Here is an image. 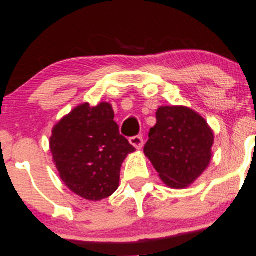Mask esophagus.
<instances>
[{
	"instance_id": "34e87169",
	"label": "esophagus",
	"mask_w": 256,
	"mask_h": 256,
	"mask_svg": "<svg viewBox=\"0 0 256 256\" xmlns=\"http://www.w3.org/2000/svg\"><path fill=\"white\" fill-rule=\"evenodd\" d=\"M130 144H132L134 147H136L138 150L142 148L144 146V138L142 136H132V138H130Z\"/></svg>"
}]
</instances>
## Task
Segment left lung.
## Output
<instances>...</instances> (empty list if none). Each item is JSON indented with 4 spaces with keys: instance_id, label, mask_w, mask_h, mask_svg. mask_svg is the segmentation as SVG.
<instances>
[{
    "instance_id": "left-lung-1",
    "label": "left lung",
    "mask_w": 256,
    "mask_h": 256,
    "mask_svg": "<svg viewBox=\"0 0 256 256\" xmlns=\"http://www.w3.org/2000/svg\"><path fill=\"white\" fill-rule=\"evenodd\" d=\"M144 152L171 188L192 184L208 167L214 135L207 121L186 106H161Z\"/></svg>"
}]
</instances>
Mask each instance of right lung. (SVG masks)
Instances as JSON below:
<instances>
[{
  "instance_id": "obj_1",
  "label": "right lung",
  "mask_w": 256,
  "mask_h": 256,
  "mask_svg": "<svg viewBox=\"0 0 256 256\" xmlns=\"http://www.w3.org/2000/svg\"><path fill=\"white\" fill-rule=\"evenodd\" d=\"M112 106L79 105L52 131L50 152L62 180L88 200L110 197L118 187L124 160L135 147L120 135Z\"/></svg>"
}]
</instances>
